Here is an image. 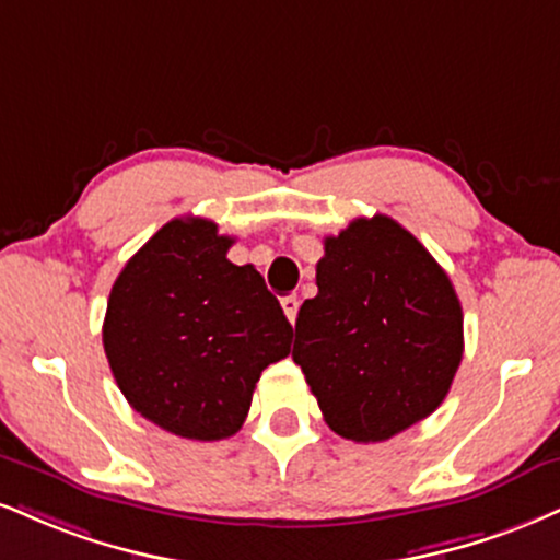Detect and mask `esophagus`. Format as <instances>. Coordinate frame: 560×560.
I'll return each mask as SVG.
<instances>
[{
  "label": "esophagus",
  "instance_id": "esophagus-1",
  "mask_svg": "<svg viewBox=\"0 0 560 560\" xmlns=\"http://www.w3.org/2000/svg\"><path fill=\"white\" fill-rule=\"evenodd\" d=\"M281 307H284V315L289 318V323L298 320V310H300V300L294 298V294H289V298H281Z\"/></svg>",
  "mask_w": 560,
  "mask_h": 560
}]
</instances>
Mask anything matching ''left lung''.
Returning <instances> with one entry per match:
<instances>
[{"mask_svg":"<svg viewBox=\"0 0 560 560\" xmlns=\"http://www.w3.org/2000/svg\"><path fill=\"white\" fill-rule=\"evenodd\" d=\"M323 247L292 357L336 435L388 441L446 399L464 352L462 302L433 255L388 215L354 219Z\"/></svg>","mask_w":560,"mask_h":560,"instance_id":"left-lung-1","label":"left lung"}]
</instances>
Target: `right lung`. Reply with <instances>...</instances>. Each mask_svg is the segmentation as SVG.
Listing matches in <instances>:
<instances>
[{
	"mask_svg": "<svg viewBox=\"0 0 560 560\" xmlns=\"http://www.w3.org/2000/svg\"><path fill=\"white\" fill-rule=\"evenodd\" d=\"M232 237L198 215L172 219L127 260L104 318V352L125 399L190 441L234 435L255 383L292 345L279 300Z\"/></svg>",
	"mask_w": 560,
	"mask_h": 560,
	"instance_id": "1",
	"label": "right lung"
}]
</instances>
